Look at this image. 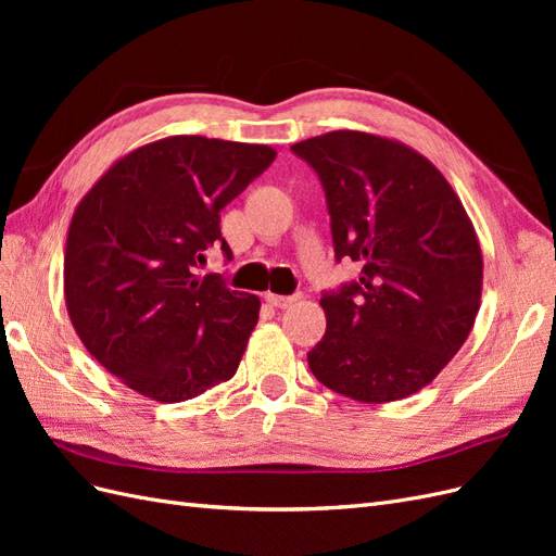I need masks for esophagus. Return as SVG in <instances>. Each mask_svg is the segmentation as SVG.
<instances>
[{
  "label": "esophagus",
  "mask_w": 556,
  "mask_h": 556,
  "mask_svg": "<svg viewBox=\"0 0 556 556\" xmlns=\"http://www.w3.org/2000/svg\"><path fill=\"white\" fill-rule=\"evenodd\" d=\"M266 301H268V304H271V306H276V308H290V306H294L296 304V301L301 299V294H290V296H280V294H271V292H268L266 296H264Z\"/></svg>",
  "instance_id": "1"
}]
</instances>
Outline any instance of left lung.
I'll use <instances>...</instances> for the list:
<instances>
[{
	"mask_svg": "<svg viewBox=\"0 0 556 556\" xmlns=\"http://www.w3.org/2000/svg\"><path fill=\"white\" fill-rule=\"evenodd\" d=\"M323 182L336 262L357 280L323 292L327 331L311 352L329 390L384 403L422 390L476 323L482 255L476 229L435 166L408 146L329 131L292 146Z\"/></svg>",
	"mask_w": 556,
	"mask_h": 556,
	"instance_id": "left-lung-1",
	"label": "left lung"
}]
</instances>
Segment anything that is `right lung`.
Segmentation results:
<instances>
[{"label": "right lung", "instance_id": "add662e5", "mask_svg": "<svg viewBox=\"0 0 556 556\" xmlns=\"http://www.w3.org/2000/svg\"><path fill=\"white\" fill-rule=\"evenodd\" d=\"M276 150L169 137L115 162L83 197L64 255V299L83 345L109 374L162 403L237 374L260 299L197 276L206 250H231L220 211Z\"/></svg>", "mask_w": 556, "mask_h": 556}]
</instances>
